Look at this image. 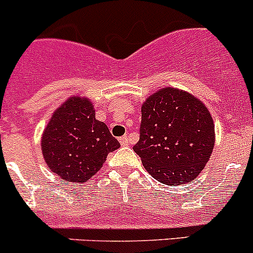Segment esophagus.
Masks as SVG:
<instances>
[{"label":"esophagus","instance_id":"34e87169","mask_svg":"<svg viewBox=\"0 0 253 253\" xmlns=\"http://www.w3.org/2000/svg\"><path fill=\"white\" fill-rule=\"evenodd\" d=\"M119 141H120V143H121V145H124V147L128 145V137H127V136L120 137Z\"/></svg>","mask_w":253,"mask_h":253}]
</instances>
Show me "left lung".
Returning a JSON list of instances; mask_svg holds the SVG:
<instances>
[{
    "label": "left lung",
    "mask_w": 253,
    "mask_h": 253,
    "mask_svg": "<svg viewBox=\"0 0 253 253\" xmlns=\"http://www.w3.org/2000/svg\"><path fill=\"white\" fill-rule=\"evenodd\" d=\"M214 142L213 119L205 104L187 91L168 86L142 105L139 141L133 150L155 180L182 185L205 169Z\"/></svg>",
    "instance_id": "8db88e82"
}]
</instances>
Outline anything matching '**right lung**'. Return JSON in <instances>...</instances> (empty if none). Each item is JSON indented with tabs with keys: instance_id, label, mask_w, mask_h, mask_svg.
Returning <instances> with one entry per match:
<instances>
[{
	"instance_id": "1",
	"label": "right lung",
	"mask_w": 253,
	"mask_h": 253,
	"mask_svg": "<svg viewBox=\"0 0 253 253\" xmlns=\"http://www.w3.org/2000/svg\"><path fill=\"white\" fill-rule=\"evenodd\" d=\"M119 148L108 126L95 119L93 104L81 96L67 99L53 112L42 138L48 169L70 182H86Z\"/></svg>"
}]
</instances>
